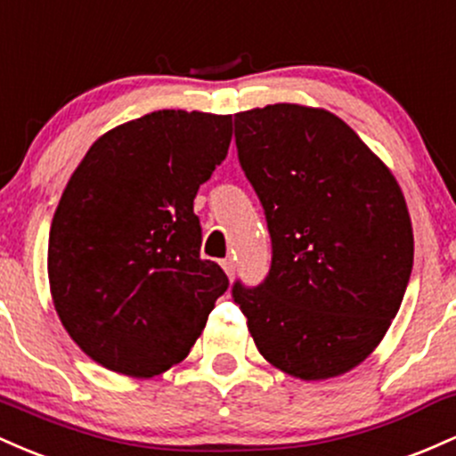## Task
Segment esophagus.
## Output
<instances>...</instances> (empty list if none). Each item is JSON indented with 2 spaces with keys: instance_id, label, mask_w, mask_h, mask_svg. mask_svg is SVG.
Returning <instances> with one entry per match:
<instances>
[{
  "instance_id": "34e87169",
  "label": "esophagus",
  "mask_w": 456,
  "mask_h": 456,
  "mask_svg": "<svg viewBox=\"0 0 456 456\" xmlns=\"http://www.w3.org/2000/svg\"><path fill=\"white\" fill-rule=\"evenodd\" d=\"M222 267H224V271H226L228 278L232 280V278H234V271H237V267H234V260H232V258L222 260Z\"/></svg>"
}]
</instances>
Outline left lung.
<instances>
[{
    "label": "left lung",
    "instance_id": "8db88e82",
    "mask_svg": "<svg viewBox=\"0 0 456 456\" xmlns=\"http://www.w3.org/2000/svg\"><path fill=\"white\" fill-rule=\"evenodd\" d=\"M239 163L265 208L271 267L234 282L260 355L304 381L364 362L401 308L413 267L396 178L331 111L278 103L234 114Z\"/></svg>",
    "mask_w": 456,
    "mask_h": 456
}]
</instances>
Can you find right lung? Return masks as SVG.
<instances>
[{"mask_svg": "<svg viewBox=\"0 0 456 456\" xmlns=\"http://www.w3.org/2000/svg\"><path fill=\"white\" fill-rule=\"evenodd\" d=\"M232 116L161 110L101 135L49 232L64 330L96 364L155 377L187 357L228 278L200 258L193 198L228 155Z\"/></svg>", "mask_w": 456, "mask_h": 456, "instance_id": "1", "label": "right lung"}]
</instances>
